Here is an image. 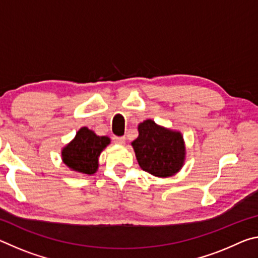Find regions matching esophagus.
I'll return each instance as SVG.
<instances>
[{"label": "esophagus", "instance_id": "34e87169", "mask_svg": "<svg viewBox=\"0 0 258 258\" xmlns=\"http://www.w3.org/2000/svg\"><path fill=\"white\" fill-rule=\"evenodd\" d=\"M125 140V137H113V142L117 143V145H124Z\"/></svg>", "mask_w": 258, "mask_h": 258}]
</instances>
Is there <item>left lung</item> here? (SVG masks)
<instances>
[{"instance_id":"left-lung-1","label":"left lung","mask_w":258,"mask_h":258,"mask_svg":"<svg viewBox=\"0 0 258 258\" xmlns=\"http://www.w3.org/2000/svg\"><path fill=\"white\" fill-rule=\"evenodd\" d=\"M139 137L132 142L138 163L143 171L168 177L180 171L185 158L182 134L147 119L138 126Z\"/></svg>"}]
</instances>
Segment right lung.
<instances>
[{
	"label": "right lung",
	"instance_id": "1",
	"mask_svg": "<svg viewBox=\"0 0 258 258\" xmlns=\"http://www.w3.org/2000/svg\"><path fill=\"white\" fill-rule=\"evenodd\" d=\"M109 143L108 137H99L93 131L82 127L61 151L62 161L72 171L91 175L98 171L99 156Z\"/></svg>",
	"mask_w": 258,
	"mask_h": 258
}]
</instances>
